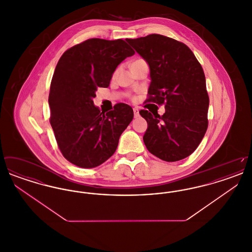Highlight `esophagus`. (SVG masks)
<instances>
[{
	"label": "esophagus",
	"mask_w": 252,
	"mask_h": 252,
	"mask_svg": "<svg viewBox=\"0 0 252 252\" xmlns=\"http://www.w3.org/2000/svg\"><path fill=\"white\" fill-rule=\"evenodd\" d=\"M133 112H134V117L137 118L140 116V113H139V109L137 108H133Z\"/></svg>",
	"instance_id": "34e87169"
}]
</instances>
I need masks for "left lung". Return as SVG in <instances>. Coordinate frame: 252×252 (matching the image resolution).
<instances>
[{
	"instance_id": "left-lung-1",
	"label": "left lung",
	"mask_w": 252,
	"mask_h": 252,
	"mask_svg": "<svg viewBox=\"0 0 252 252\" xmlns=\"http://www.w3.org/2000/svg\"><path fill=\"white\" fill-rule=\"evenodd\" d=\"M126 40L149 66L148 101L165 104L162 116L140 111L148 126L144 135L147 150L169 162L190 156L208 127L210 101L200 63L187 45L168 36Z\"/></svg>"
}]
</instances>
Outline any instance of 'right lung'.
Returning <instances> with one entry per match:
<instances>
[{
	"instance_id": "right-lung-1",
	"label": "right lung",
	"mask_w": 252,
	"mask_h": 252,
	"mask_svg": "<svg viewBox=\"0 0 252 252\" xmlns=\"http://www.w3.org/2000/svg\"><path fill=\"white\" fill-rule=\"evenodd\" d=\"M134 54L123 39L91 38L59 60L50 87V123L62 155L72 164L94 168L116 151L133 109L120 103L105 113L94 98L97 88H108L117 66Z\"/></svg>"
}]
</instances>
